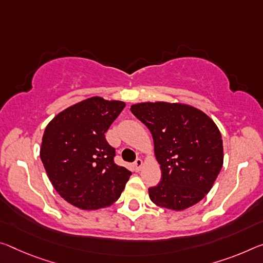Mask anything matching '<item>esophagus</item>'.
Wrapping results in <instances>:
<instances>
[{
	"instance_id": "34e87169",
	"label": "esophagus",
	"mask_w": 263,
	"mask_h": 263,
	"mask_svg": "<svg viewBox=\"0 0 263 263\" xmlns=\"http://www.w3.org/2000/svg\"><path fill=\"white\" fill-rule=\"evenodd\" d=\"M141 166H143V160L138 158L135 162H133V168H135L136 172H138V171L141 170Z\"/></svg>"
}]
</instances>
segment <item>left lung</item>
I'll return each instance as SVG.
<instances>
[{
  "label": "left lung",
  "instance_id": "8db88e82",
  "mask_svg": "<svg viewBox=\"0 0 263 263\" xmlns=\"http://www.w3.org/2000/svg\"><path fill=\"white\" fill-rule=\"evenodd\" d=\"M131 112L151 131L161 168L149 199L182 211L205 198L223 164L221 133L213 120L193 106L165 102L135 104Z\"/></svg>",
  "mask_w": 263,
  "mask_h": 263
}]
</instances>
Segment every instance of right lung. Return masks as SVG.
<instances>
[{"mask_svg":"<svg viewBox=\"0 0 263 263\" xmlns=\"http://www.w3.org/2000/svg\"><path fill=\"white\" fill-rule=\"evenodd\" d=\"M125 103L85 99L58 114L45 128L41 160L58 194L82 210L110 206L122 194L131 172L115 162L105 132Z\"/></svg>","mask_w":263,"mask_h":263,"instance_id":"1","label":"right lung"}]
</instances>
